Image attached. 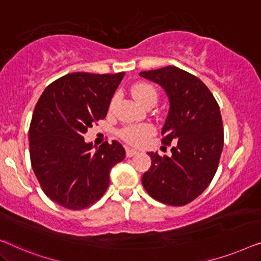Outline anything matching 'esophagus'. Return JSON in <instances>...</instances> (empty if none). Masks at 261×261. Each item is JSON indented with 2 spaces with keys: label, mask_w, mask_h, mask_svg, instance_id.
Returning a JSON list of instances; mask_svg holds the SVG:
<instances>
[{
  "label": "esophagus",
  "mask_w": 261,
  "mask_h": 261,
  "mask_svg": "<svg viewBox=\"0 0 261 261\" xmlns=\"http://www.w3.org/2000/svg\"><path fill=\"white\" fill-rule=\"evenodd\" d=\"M137 153H138L137 150L131 149V148H127V149H126V157H132V156L137 155Z\"/></svg>",
  "instance_id": "1"
}]
</instances>
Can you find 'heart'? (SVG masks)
I'll return each instance as SVG.
<instances>
[{"label":"heart","instance_id":"heart-1","mask_svg":"<svg viewBox=\"0 0 261 261\" xmlns=\"http://www.w3.org/2000/svg\"><path fill=\"white\" fill-rule=\"evenodd\" d=\"M132 95L137 100L139 104L148 106L150 104H156L157 101V92L155 87L150 84L146 83H138L132 87L131 90ZM117 99L118 97L115 95L111 99V102H110V110H111L113 106H115ZM153 127L149 124H142V125H130L124 127V129L120 131V137H122L124 141L130 143V144L139 145L143 144L145 142L146 138H149L150 136L153 135Z\"/></svg>","mask_w":261,"mask_h":261}]
</instances>
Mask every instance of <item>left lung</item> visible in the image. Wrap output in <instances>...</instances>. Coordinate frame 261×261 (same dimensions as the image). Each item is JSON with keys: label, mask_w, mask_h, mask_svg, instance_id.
I'll return each instance as SVG.
<instances>
[{"label": "left lung", "mask_w": 261, "mask_h": 261, "mask_svg": "<svg viewBox=\"0 0 261 261\" xmlns=\"http://www.w3.org/2000/svg\"><path fill=\"white\" fill-rule=\"evenodd\" d=\"M143 78L159 84L169 99L162 143L171 156L148 152L151 167L142 177L146 192L169 205H185L204 192L218 170L223 148L220 108L208 87L175 66L144 71Z\"/></svg>", "instance_id": "8db88e82"}]
</instances>
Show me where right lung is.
Listing matches in <instances>:
<instances>
[{
  "label": "right lung",
  "mask_w": 261,
  "mask_h": 261,
  "mask_svg": "<svg viewBox=\"0 0 261 261\" xmlns=\"http://www.w3.org/2000/svg\"><path fill=\"white\" fill-rule=\"evenodd\" d=\"M125 75L69 73L49 84L33 112L29 153L43 193L62 207L79 211L100 199L110 170L125 157L119 142H105L92 151L84 134L104 119Z\"/></svg>",
  "instance_id": "obj_1"
}]
</instances>
